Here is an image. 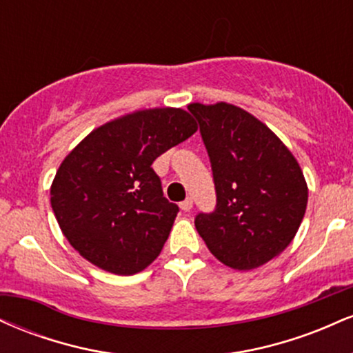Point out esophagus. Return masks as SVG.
<instances>
[{
  "label": "esophagus",
  "instance_id": "34e87169",
  "mask_svg": "<svg viewBox=\"0 0 353 353\" xmlns=\"http://www.w3.org/2000/svg\"><path fill=\"white\" fill-rule=\"evenodd\" d=\"M179 205H181V209L184 210V212H189V210L192 209V199H190V197H188V199L182 201Z\"/></svg>",
  "mask_w": 353,
  "mask_h": 353
}]
</instances>
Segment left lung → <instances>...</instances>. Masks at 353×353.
<instances>
[{
  "mask_svg": "<svg viewBox=\"0 0 353 353\" xmlns=\"http://www.w3.org/2000/svg\"><path fill=\"white\" fill-rule=\"evenodd\" d=\"M208 149L217 204L196 216L197 232L222 264L264 265L292 242L309 189L301 165L264 123L228 103L189 104Z\"/></svg>",
  "mask_w": 353,
  "mask_h": 353,
  "instance_id": "8db88e82",
  "label": "left lung"
}]
</instances>
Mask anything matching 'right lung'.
<instances>
[{"label":"right lung","mask_w":353,"mask_h":353,"mask_svg":"<svg viewBox=\"0 0 353 353\" xmlns=\"http://www.w3.org/2000/svg\"><path fill=\"white\" fill-rule=\"evenodd\" d=\"M196 131L184 109H144L99 125L64 157L51 208L86 261L132 275L161 254L179 208L165 199L151 165Z\"/></svg>","instance_id":"1"}]
</instances>
